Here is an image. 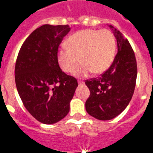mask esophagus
Masks as SVG:
<instances>
[{"mask_svg": "<svg viewBox=\"0 0 153 153\" xmlns=\"http://www.w3.org/2000/svg\"><path fill=\"white\" fill-rule=\"evenodd\" d=\"M78 83H79V85H83V83H83V81L78 80Z\"/></svg>", "mask_w": 153, "mask_h": 153, "instance_id": "34e87169", "label": "esophagus"}]
</instances>
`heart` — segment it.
Wrapping results in <instances>:
<instances>
[{
  "mask_svg": "<svg viewBox=\"0 0 153 153\" xmlns=\"http://www.w3.org/2000/svg\"><path fill=\"white\" fill-rule=\"evenodd\" d=\"M67 48H61L58 62L65 73L70 74L82 63L76 75L86 76L90 72L101 74L112 64L117 52V43L108 30L85 29L74 33L67 39Z\"/></svg>",
  "mask_w": 153,
  "mask_h": 153,
  "instance_id": "obj_1",
  "label": "heart"
}]
</instances>
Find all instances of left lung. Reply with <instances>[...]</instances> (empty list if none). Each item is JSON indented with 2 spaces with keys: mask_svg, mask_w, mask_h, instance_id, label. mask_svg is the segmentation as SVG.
I'll list each match as a JSON object with an SVG mask.
<instances>
[{
  "mask_svg": "<svg viewBox=\"0 0 153 153\" xmlns=\"http://www.w3.org/2000/svg\"><path fill=\"white\" fill-rule=\"evenodd\" d=\"M117 52L111 66L97 78L86 79L90 94L86 112L100 120H109L123 111L130 102L136 86L137 63L129 40L112 25Z\"/></svg>",
  "mask_w": 153,
  "mask_h": 153,
  "instance_id": "obj_1",
  "label": "left lung"
}]
</instances>
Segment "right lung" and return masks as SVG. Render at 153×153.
<instances>
[{
  "instance_id": "1",
  "label": "right lung",
  "mask_w": 153,
  "mask_h": 153,
  "mask_svg": "<svg viewBox=\"0 0 153 153\" xmlns=\"http://www.w3.org/2000/svg\"><path fill=\"white\" fill-rule=\"evenodd\" d=\"M70 30L69 25L44 24L28 36L17 55L14 72L19 96L42 123H56L67 116L78 86L58 63V48Z\"/></svg>"
}]
</instances>
